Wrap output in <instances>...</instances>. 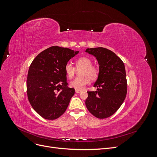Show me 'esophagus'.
<instances>
[{
    "instance_id": "esophagus-1",
    "label": "esophagus",
    "mask_w": 157,
    "mask_h": 157,
    "mask_svg": "<svg viewBox=\"0 0 157 157\" xmlns=\"http://www.w3.org/2000/svg\"><path fill=\"white\" fill-rule=\"evenodd\" d=\"M75 92H76V93L80 94L82 91H81V90H75Z\"/></svg>"
}]
</instances>
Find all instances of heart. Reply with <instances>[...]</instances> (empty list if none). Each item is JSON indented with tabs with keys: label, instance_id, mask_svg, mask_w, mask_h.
Listing matches in <instances>:
<instances>
[{
	"label": "heart",
	"instance_id": "obj_1",
	"mask_svg": "<svg viewBox=\"0 0 157 157\" xmlns=\"http://www.w3.org/2000/svg\"><path fill=\"white\" fill-rule=\"evenodd\" d=\"M76 68L82 69L80 71L81 77L75 78L69 83L71 87L75 90H82L90 80H96L99 76V69L92 65V61L87 57H81L77 59L75 62ZM65 72L67 78H71L75 74L76 69L72 63L68 62L65 65Z\"/></svg>",
	"mask_w": 157,
	"mask_h": 157
}]
</instances>
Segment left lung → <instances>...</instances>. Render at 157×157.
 Masks as SVG:
<instances>
[{
  "instance_id": "obj_1",
  "label": "left lung",
  "mask_w": 157,
  "mask_h": 157,
  "mask_svg": "<svg viewBox=\"0 0 157 157\" xmlns=\"http://www.w3.org/2000/svg\"><path fill=\"white\" fill-rule=\"evenodd\" d=\"M85 52L96 57L98 61L99 76L94 87L95 92H87L85 101L88 110L98 118L111 117L121 106L127 93L124 64L110 50L98 47Z\"/></svg>"
}]
</instances>
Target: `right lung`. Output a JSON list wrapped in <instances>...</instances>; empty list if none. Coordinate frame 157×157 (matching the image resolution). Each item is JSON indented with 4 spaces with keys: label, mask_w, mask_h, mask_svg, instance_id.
Here are the masks:
<instances>
[{
    "label": "right lung",
    "mask_w": 157,
    "mask_h": 157,
    "mask_svg": "<svg viewBox=\"0 0 157 157\" xmlns=\"http://www.w3.org/2000/svg\"><path fill=\"white\" fill-rule=\"evenodd\" d=\"M78 52L54 46L32 61L27 78V97L33 109L45 119L62 115L75 94V89L67 86L64 67Z\"/></svg>",
    "instance_id": "obj_1"
}]
</instances>
